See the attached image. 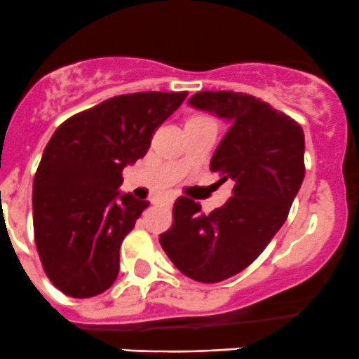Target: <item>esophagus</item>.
I'll return each instance as SVG.
<instances>
[{"mask_svg": "<svg viewBox=\"0 0 359 359\" xmlns=\"http://www.w3.org/2000/svg\"><path fill=\"white\" fill-rule=\"evenodd\" d=\"M172 202H175V200H172V198H164V200H163V205H165V207H172Z\"/></svg>", "mask_w": 359, "mask_h": 359, "instance_id": "34e87169", "label": "esophagus"}]
</instances>
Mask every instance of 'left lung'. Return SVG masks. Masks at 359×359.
<instances>
[{
    "label": "left lung",
    "mask_w": 359,
    "mask_h": 359,
    "mask_svg": "<svg viewBox=\"0 0 359 359\" xmlns=\"http://www.w3.org/2000/svg\"><path fill=\"white\" fill-rule=\"evenodd\" d=\"M190 106L231 121L210 171L234 181L233 196L210 214L180 196L159 241L181 273L214 284L248 267L287 219L304 178V135L298 121L243 92H196Z\"/></svg>",
    "instance_id": "1"
}]
</instances>
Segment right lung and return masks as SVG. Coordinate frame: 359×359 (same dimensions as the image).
<instances>
[{"label":"right lung","instance_id":"right-lung-1","mask_svg":"<svg viewBox=\"0 0 359 359\" xmlns=\"http://www.w3.org/2000/svg\"><path fill=\"white\" fill-rule=\"evenodd\" d=\"M187 95H116L53 133L34 178V240L46 276L63 294L92 298L116 280L119 246L149 207L119 194L121 172L147 154L154 132Z\"/></svg>","mask_w":359,"mask_h":359}]
</instances>
